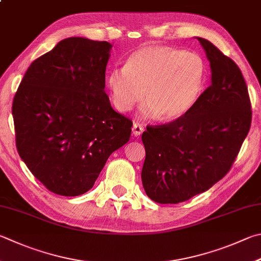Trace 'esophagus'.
<instances>
[{
    "label": "esophagus",
    "mask_w": 261,
    "mask_h": 261,
    "mask_svg": "<svg viewBox=\"0 0 261 261\" xmlns=\"http://www.w3.org/2000/svg\"><path fill=\"white\" fill-rule=\"evenodd\" d=\"M145 130V127L140 124V123H134V126H132V135L138 137L140 136L141 134H143Z\"/></svg>",
    "instance_id": "34e87169"
}]
</instances>
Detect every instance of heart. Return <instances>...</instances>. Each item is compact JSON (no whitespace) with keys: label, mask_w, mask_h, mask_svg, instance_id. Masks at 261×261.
Masks as SVG:
<instances>
[{"label":"heart","mask_w":261,"mask_h":261,"mask_svg":"<svg viewBox=\"0 0 261 261\" xmlns=\"http://www.w3.org/2000/svg\"><path fill=\"white\" fill-rule=\"evenodd\" d=\"M204 81L205 66L200 56L168 45L141 46L127 57L124 68L111 70L106 79L118 112L131 111L144 96V114L159 115L163 121L186 115Z\"/></svg>","instance_id":"b5f03b06"}]
</instances>
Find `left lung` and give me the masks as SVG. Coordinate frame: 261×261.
Wrapping results in <instances>:
<instances>
[{"instance_id": "8db88e82", "label": "left lung", "mask_w": 261, "mask_h": 261, "mask_svg": "<svg viewBox=\"0 0 261 261\" xmlns=\"http://www.w3.org/2000/svg\"><path fill=\"white\" fill-rule=\"evenodd\" d=\"M211 67V85L186 115L143 132L141 180L150 200L177 204L211 188L233 165L252 111L242 72L210 41L197 37Z\"/></svg>"}]
</instances>
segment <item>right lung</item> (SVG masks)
Returning a JSON list of instances; mask_svg holds the SVG:
<instances>
[{"label":"right lung","instance_id":"1","mask_svg":"<svg viewBox=\"0 0 261 261\" xmlns=\"http://www.w3.org/2000/svg\"><path fill=\"white\" fill-rule=\"evenodd\" d=\"M112 44L68 37L26 70L12 102L16 146L50 192L82 195L113 151L130 139L132 121L105 92Z\"/></svg>","mask_w":261,"mask_h":261}]
</instances>
